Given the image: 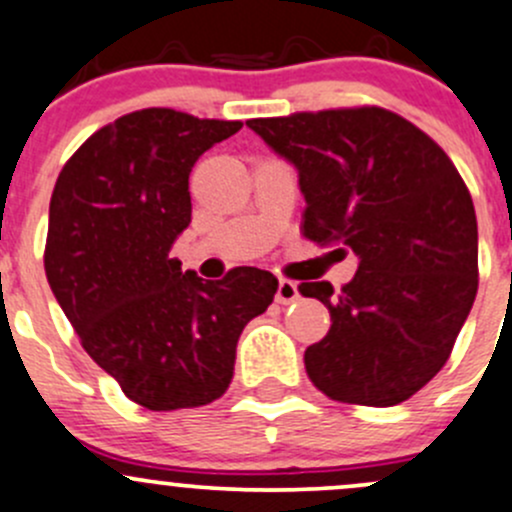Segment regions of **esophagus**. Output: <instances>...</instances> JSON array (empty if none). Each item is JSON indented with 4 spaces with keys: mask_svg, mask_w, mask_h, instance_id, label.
<instances>
[{
    "mask_svg": "<svg viewBox=\"0 0 512 512\" xmlns=\"http://www.w3.org/2000/svg\"><path fill=\"white\" fill-rule=\"evenodd\" d=\"M276 301L283 303V306L298 301V283L288 281V278H281V281H278V288H276Z\"/></svg>",
    "mask_w": 512,
    "mask_h": 512,
    "instance_id": "1",
    "label": "esophagus"
}]
</instances>
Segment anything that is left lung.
<instances>
[{"mask_svg": "<svg viewBox=\"0 0 512 512\" xmlns=\"http://www.w3.org/2000/svg\"><path fill=\"white\" fill-rule=\"evenodd\" d=\"M298 171L303 234L358 258L333 293L301 283L331 311L306 348V373L333 401L396 406L445 366L478 291L473 199L445 151L378 106L246 121Z\"/></svg>", "mask_w": 512, "mask_h": 512, "instance_id": "left-lung-1", "label": "left lung"}]
</instances>
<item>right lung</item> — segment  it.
<instances>
[{"label":"right lung","mask_w":512,"mask_h":512,"mask_svg":"<svg viewBox=\"0 0 512 512\" xmlns=\"http://www.w3.org/2000/svg\"><path fill=\"white\" fill-rule=\"evenodd\" d=\"M239 129L174 109L134 111L91 134L54 186L44 251L54 298L96 366L149 411L224 396L241 331L278 288L261 268L204 281L171 258L191 224V169Z\"/></svg>","instance_id":"right-lung-1"}]
</instances>
